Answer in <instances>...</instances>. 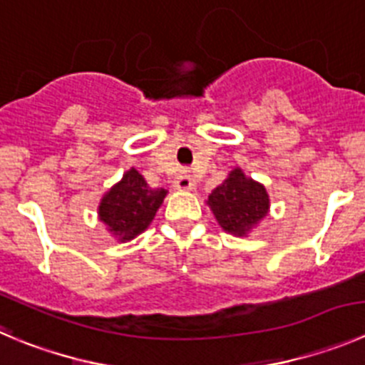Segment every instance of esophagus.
Listing matches in <instances>:
<instances>
[{"mask_svg":"<svg viewBox=\"0 0 365 365\" xmlns=\"http://www.w3.org/2000/svg\"><path fill=\"white\" fill-rule=\"evenodd\" d=\"M192 187H194V180L187 171L180 173V175L175 178V182H173V189L176 190H190Z\"/></svg>","mask_w":365,"mask_h":365,"instance_id":"34e87169","label":"esophagus"}]
</instances>
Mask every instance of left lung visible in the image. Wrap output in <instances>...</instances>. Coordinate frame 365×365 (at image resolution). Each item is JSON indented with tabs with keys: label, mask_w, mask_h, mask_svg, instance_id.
<instances>
[{
	"label": "left lung",
	"mask_w": 365,
	"mask_h": 365,
	"mask_svg": "<svg viewBox=\"0 0 365 365\" xmlns=\"http://www.w3.org/2000/svg\"><path fill=\"white\" fill-rule=\"evenodd\" d=\"M207 205L225 232L247 237L270 212V196L263 183L236 167L209 194Z\"/></svg>",
	"instance_id": "1"
}]
</instances>
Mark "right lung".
<instances>
[{"mask_svg":"<svg viewBox=\"0 0 365 365\" xmlns=\"http://www.w3.org/2000/svg\"><path fill=\"white\" fill-rule=\"evenodd\" d=\"M165 196V189H151L144 176L131 167L101 198L98 220L115 240L125 243L148 229Z\"/></svg>","mask_w":365,"mask_h":365,"instance_id":"right-lung-1","label":"right lung"}]
</instances>
